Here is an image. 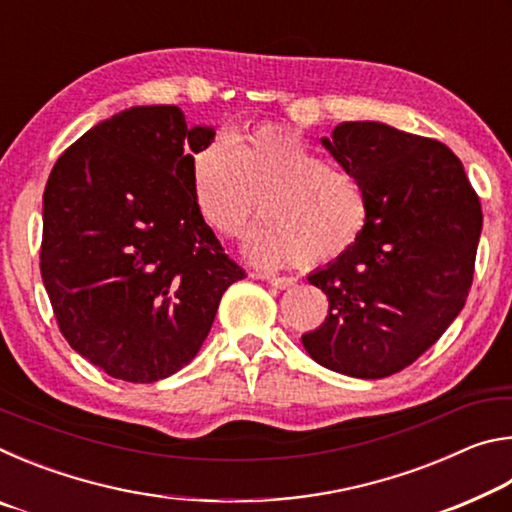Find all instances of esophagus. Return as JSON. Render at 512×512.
Segmentation results:
<instances>
[{"label": "esophagus", "mask_w": 512, "mask_h": 512, "mask_svg": "<svg viewBox=\"0 0 512 512\" xmlns=\"http://www.w3.org/2000/svg\"><path fill=\"white\" fill-rule=\"evenodd\" d=\"M266 280L275 289H289V287H293V284H296V280H293V277H289V275H266Z\"/></svg>", "instance_id": "obj_1"}]
</instances>
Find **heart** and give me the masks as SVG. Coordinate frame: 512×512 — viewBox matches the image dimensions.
<instances>
[{
  "mask_svg": "<svg viewBox=\"0 0 512 512\" xmlns=\"http://www.w3.org/2000/svg\"><path fill=\"white\" fill-rule=\"evenodd\" d=\"M196 212L216 237L246 235L262 207L264 223L246 253L264 266L332 264L359 244L370 223V196L357 173L332 164L305 137L264 124L194 155Z\"/></svg>",
  "mask_w": 512,
  "mask_h": 512,
  "instance_id": "1",
  "label": "heart"
}]
</instances>
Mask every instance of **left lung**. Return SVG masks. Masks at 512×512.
<instances>
[{"mask_svg": "<svg viewBox=\"0 0 512 512\" xmlns=\"http://www.w3.org/2000/svg\"><path fill=\"white\" fill-rule=\"evenodd\" d=\"M361 178L370 223L348 255L309 275L329 300L309 357L341 375L381 379L422 357L465 307L481 201L443 142L377 121H345L323 140Z\"/></svg>", "mask_w": 512, "mask_h": 512, "instance_id": "obj_1", "label": "left lung"}]
</instances>
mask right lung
Instances as JSON below:
<instances>
[{"label": "right lung", "mask_w": 512, "mask_h": 512, "mask_svg": "<svg viewBox=\"0 0 512 512\" xmlns=\"http://www.w3.org/2000/svg\"><path fill=\"white\" fill-rule=\"evenodd\" d=\"M212 140L176 106H140L90 128L49 173L42 282L67 343L110 377L153 384L187 366L246 277L194 205V153Z\"/></svg>", "instance_id": "right-lung-1"}]
</instances>
